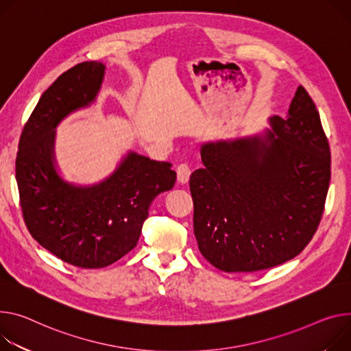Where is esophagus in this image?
<instances>
[{
	"label": "esophagus",
	"mask_w": 351,
	"mask_h": 351,
	"mask_svg": "<svg viewBox=\"0 0 351 351\" xmlns=\"http://www.w3.org/2000/svg\"><path fill=\"white\" fill-rule=\"evenodd\" d=\"M176 173H178V180L180 183H187L192 171H190V167L187 164H179L176 168Z\"/></svg>",
	"instance_id": "1"
}]
</instances>
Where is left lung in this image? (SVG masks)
Segmentation results:
<instances>
[{"mask_svg": "<svg viewBox=\"0 0 351 351\" xmlns=\"http://www.w3.org/2000/svg\"><path fill=\"white\" fill-rule=\"evenodd\" d=\"M269 124L253 136L203 144L204 167L190 176L199 249L222 271H258L294 259L322 218L330 149L304 86L287 116H271Z\"/></svg>", "mask_w": 351, "mask_h": 351, "instance_id": "left-lung-1", "label": "left lung"}]
</instances>
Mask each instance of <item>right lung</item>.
I'll return each instance as SVG.
<instances>
[{"label":"right lung","instance_id":"obj_1","mask_svg":"<svg viewBox=\"0 0 351 351\" xmlns=\"http://www.w3.org/2000/svg\"><path fill=\"white\" fill-rule=\"evenodd\" d=\"M105 69L101 61L81 62L43 92L23 127L15 164L30 235L62 262L82 269L106 267L136 247L151 203L176 180L171 162L132 149L97 183L61 176L56 127L97 102Z\"/></svg>","mask_w":351,"mask_h":351}]
</instances>
